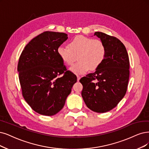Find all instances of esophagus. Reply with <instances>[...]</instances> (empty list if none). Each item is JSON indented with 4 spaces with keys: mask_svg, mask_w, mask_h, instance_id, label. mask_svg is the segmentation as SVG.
<instances>
[{
    "mask_svg": "<svg viewBox=\"0 0 149 149\" xmlns=\"http://www.w3.org/2000/svg\"><path fill=\"white\" fill-rule=\"evenodd\" d=\"M80 77L79 76V75H77V81H79L80 80Z\"/></svg>",
    "mask_w": 149,
    "mask_h": 149,
    "instance_id": "1",
    "label": "esophagus"
}]
</instances>
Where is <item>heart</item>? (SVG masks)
<instances>
[{"mask_svg":"<svg viewBox=\"0 0 149 149\" xmlns=\"http://www.w3.org/2000/svg\"><path fill=\"white\" fill-rule=\"evenodd\" d=\"M69 46L59 47L58 54L67 65L72 64L78 55L79 62L69 69L71 72L76 75L84 74L90 69H96L106 57V48L101 40L79 36L70 42Z\"/></svg>","mask_w":149,"mask_h":149,"instance_id":"heart-1","label":"heart"}]
</instances>
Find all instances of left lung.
Masks as SVG:
<instances>
[{
  "label": "left lung",
  "instance_id": "obj_1",
  "mask_svg": "<svg viewBox=\"0 0 149 149\" xmlns=\"http://www.w3.org/2000/svg\"><path fill=\"white\" fill-rule=\"evenodd\" d=\"M96 36L104 43L106 54L95 72L80 80L83 85L81 96L91 111L104 113L117 106L127 90L130 61L123 43L117 38L101 32Z\"/></svg>",
  "mask_w": 149,
  "mask_h": 149
}]
</instances>
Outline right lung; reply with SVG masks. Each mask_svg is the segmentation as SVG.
Wrapping results in <instances>:
<instances>
[{"mask_svg":"<svg viewBox=\"0 0 149 149\" xmlns=\"http://www.w3.org/2000/svg\"><path fill=\"white\" fill-rule=\"evenodd\" d=\"M68 38L65 33L44 32L27 43L19 57L18 72L23 97L41 115L59 112L77 81L58 54V47Z\"/></svg>","mask_w":149,"mask_h":149,"instance_id":"add662e5","label":"right lung"}]
</instances>
